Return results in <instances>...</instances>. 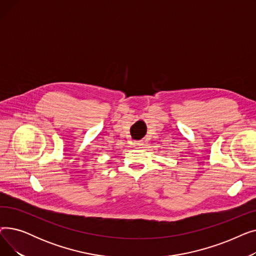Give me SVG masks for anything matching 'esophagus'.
Here are the masks:
<instances>
[{"instance_id": "esophagus-1", "label": "esophagus", "mask_w": 256, "mask_h": 256, "mask_svg": "<svg viewBox=\"0 0 256 256\" xmlns=\"http://www.w3.org/2000/svg\"><path fill=\"white\" fill-rule=\"evenodd\" d=\"M143 144H144L143 141H136V142H134V145H135V146H139V147H142Z\"/></svg>"}]
</instances>
